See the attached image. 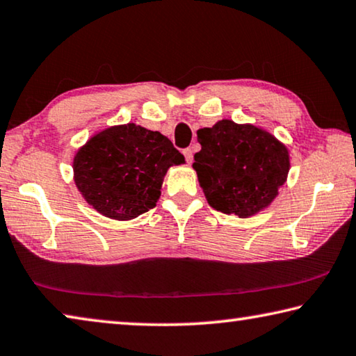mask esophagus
Masks as SVG:
<instances>
[{
	"mask_svg": "<svg viewBox=\"0 0 356 356\" xmlns=\"http://www.w3.org/2000/svg\"><path fill=\"white\" fill-rule=\"evenodd\" d=\"M184 155H185V160L188 161V163H191V161H193V150H191V147L184 149Z\"/></svg>",
	"mask_w": 356,
	"mask_h": 356,
	"instance_id": "obj_1",
	"label": "esophagus"
}]
</instances>
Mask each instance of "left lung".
I'll return each mask as SVG.
<instances>
[{"instance_id": "8db88e82", "label": "left lung", "mask_w": 356, "mask_h": 356, "mask_svg": "<svg viewBox=\"0 0 356 356\" xmlns=\"http://www.w3.org/2000/svg\"><path fill=\"white\" fill-rule=\"evenodd\" d=\"M195 168L210 206L246 218L267 207L289 172L287 149L254 125L220 120L197 130Z\"/></svg>"}]
</instances>
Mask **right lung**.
Wrapping results in <instances>:
<instances>
[{"label": "right lung", "mask_w": 356, "mask_h": 356, "mask_svg": "<svg viewBox=\"0 0 356 356\" xmlns=\"http://www.w3.org/2000/svg\"><path fill=\"white\" fill-rule=\"evenodd\" d=\"M184 160L159 131L119 125L100 131L78 150L75 184L102 215L131 220L155 207L168 168Z\"/></svg>", "instance_id": "add662e5"}]
</instances>
